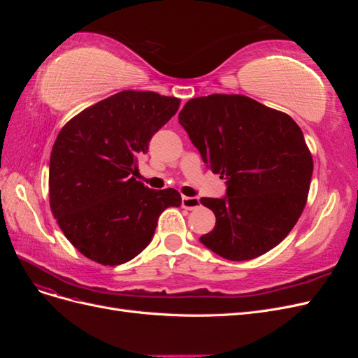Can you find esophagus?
<instances>
[{
    "mask_svg": "<svg viewBox=\"0 0 358 358\" xmlns=\"http://www.w3.org/2000/svg\"><path fill=\"white\" fill-rule=\"evenodd\" d=\"M200 206V201L197 197H187V196H182V208H185L188 210L192 209H197Z\"/></svg>",
    "mask_w": 358,
    "mask_h": 358,
    "instance_id": "34e87169",
    "label": "esophagus"
}]
</instances>
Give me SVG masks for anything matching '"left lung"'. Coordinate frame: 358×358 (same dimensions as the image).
<instances>
[{
	"label": "left lung",
	"mask_w": 358,
	"mask_h": 358,
	"mask_svg": "<svg viewBox=\"0 0 358 358\" xmlns=\"http://www.w3.org/2000/svg\"><path fill=\"white\" fill-rule=\"evenodd\" d=\"M179 124L227 185L224 197L200 199L216 218L200 242L231 262L282 242L305 209L313 171L300 127L249 96L227 94L189 100Z\"/></svg>",
	"instance_id": "8db88e82"
}]
</instances>
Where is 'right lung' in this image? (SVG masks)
I'll use <instances>...</instances> for the list:
<instances>
[{
  "label": "right lung",
  "instance_id": "right-lung-1",
  "mask_svg": "<svg viewBox=\"0 0 358 358\" xmlns=\"http://www.w3.org/2000/svg\"><path fill=\"white\" fill-rule=\"evenodd\" d=\"M180 100L122 91L62 127L49 164L50 209L80 254L104 266L124 264L150 243L159 215L179 208L180 194L134 179L150 138Z\"/></svg>",
  "mask_w": 358,
  "mask_h": 358
}]
</instances>
